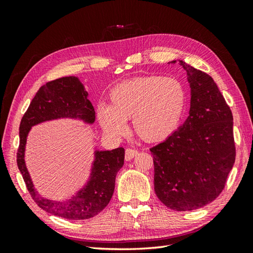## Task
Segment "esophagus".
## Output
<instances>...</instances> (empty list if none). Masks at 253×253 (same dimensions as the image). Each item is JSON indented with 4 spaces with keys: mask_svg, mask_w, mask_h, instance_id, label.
Segmentation results:
<instances>
[{
    "mask_svg": "<svg viewBox=\"0 0 253 253\" xmlns=\"http://www.w3.org/2000/svg\"><path fill=\"white\" fill-rule=\"evenodd\" d=\"M138 154L137 150H133V149H126V152H125V160L126 161H130L131 159H133Z\"/></svg>",
    "mask_w": 253,
    "mask_h": 253,
    "instance_id": "34e87169",
    "label": "esophagus"
}]
</instances>
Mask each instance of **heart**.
Instances as JSON below:
<instances>
[{
	"label": "heart",
	"instance_id": "b5f03b06",
	"mask_svg": "<svg viewBox=\"0 0 253 253\" xmlns=\"http://www.w3.org/2000/svg\"><path fill=\"white\" fill-rule=\"evenodd\" d=\"M110 105L96 106V117L110 135L121 136L130 120L142 140L161 142L178 129L187 105L185 85L175 78L148 76L127 80L110 91Z\"/></svg>",
	"mask_w": 253,
	"mask_h": 253
}]
</instances>
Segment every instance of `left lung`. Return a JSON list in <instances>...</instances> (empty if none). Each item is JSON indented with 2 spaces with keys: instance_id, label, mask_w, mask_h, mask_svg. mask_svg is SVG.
<instances>
[{
  "instance_id": "obj_1",
  "label": "left lung",
  "mask_w": 253,
  "mask_h": 253,
  "mask_svg": "<svg viewBox=\"0 0 253 253\" xmlns=\"http://www.w3.org/2000/svg\"><path fill=\"white\" fill-rule=\"evenodd\" d=\"M178 63L190 87L189 115L150 151L160 201L175 211H191L211 203L224 189L236 157L234 123L213 78L184 61Z\"/></svg>"
}]
</instances>
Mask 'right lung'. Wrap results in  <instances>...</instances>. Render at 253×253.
<instances>
[{"mask_svg": "<svg viewBox=\"0 0 253 253\" xmlns=\"http://www.w3.org/2000/svg\"><path fill=\"white\" fill-rule=\"evenodd\" d=\"M88 96L78 77L53 80L38 90L19 126L17 165L27 189L35 202L45 212L74 221L93 217L109 204L114 192L116 174L124 165L125 150L95 149L87 182L73 197L63 201L44 198L38 192L26 166L25 151L28 133L38 124L69 118L92 125L95 112Z\"/></svg>", "mask_w": 253, "mask_h": 253, "instance_id": "obj_1", "label": "right lung"}]
</instances>
